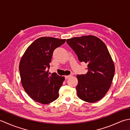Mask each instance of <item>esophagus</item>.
<instances>
[{"label": "esophagus", "instance_id": "1", "mask_svg": "<svg viewBox=\"0 0 130 130\" xmlns=\"http://www.w3.org/2000/svg\"><path fill=\"white\" fill-rule=\"evenodd\" d=\"M71 75H66V76H65V78L66 79H68V78H69L70 77H71Z\"/></svg>", "mask_w": 130, "mask_h": 130}]
</instances>
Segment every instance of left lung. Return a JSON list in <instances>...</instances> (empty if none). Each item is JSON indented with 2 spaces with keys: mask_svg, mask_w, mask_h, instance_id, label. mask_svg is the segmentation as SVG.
<instances>
[{
  "mask_svg": "<svg viewBox=\"0 0 130 130\" xmlns=\"http://www.w3.org/2000/svg\"><path fill=\"white\" fill-rule=\"evenodd\" d=\"M67 42L80 61L88 63L87 73L76 76L78 96L89 103L101 100L111 87L115 70L107 46L101 39L92 35L69 38Z\"/></svg>",
  "mask_w": 130,
  "mask_h": 130,
  "instance_id": "8db88e82",
  "label": "left lung"
}]
</instances>
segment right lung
I'll return each mask as SVG.
<instances>
[{
    "label": "right lung",
    "mask_w": 130,
    "mask_h": 130,
    "mask_svg": "<svg viewBox=\"0 0 130 130\" xmlns=\"http://www.w3.org/2000/svg\"><path fill=\"white\" fill-rule=\"evenodd\" d=\"M65 39L43 37L37 38L27 48L19 62L22 85L33 100L48 104L59 97V90L64 76L48 73L50 62L55 48L65 42Z\"/></svg>",
    "instance_id": "1"
}]
</instances>
